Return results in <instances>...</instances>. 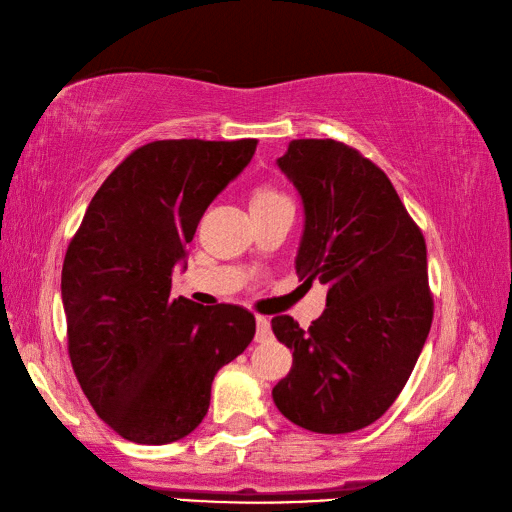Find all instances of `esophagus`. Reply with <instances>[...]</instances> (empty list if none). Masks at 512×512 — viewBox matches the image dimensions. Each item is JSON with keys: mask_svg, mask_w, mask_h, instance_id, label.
Here are the masks:
<instances>
[{"mask_svg": "<svg viewBox=\"0 0 512 512\" xmlns=\"http://www.w3.org/2000/svg\"><path fill=\"white\" fill-rule=\"evenodd\" d=\"M271 337V322L267 318H256V342H267Z\"/></svg>", "mask_w": 512, "mask_h": 512, "instance_id": "34e87169", "label": "esophagus"}]
</instances>
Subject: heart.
I'll list each match as a JSON object with an SVG mask.
<instances>
[{"label": "heart", "instance_id": "obj_1", "mask_svg": "<svg viewBox=\"0 0 512 512\" xmlns=\"http://www.w3.org/2000/svg\"><path fill=\"white\" fill-rule=\"evenodd\" d=\"M284 198L282 194H277L273 190H258L254 196V203L252 205H262V203H271V200H280Z\"/></svg>", "mask_w": 512, "mask_h": 512}]
</instances>
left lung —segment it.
I'll list each match as a JSON object with an SVG mask.
<instances>
[{
    "label": "left lung",
    "instance_id": "8db88e82",
    "mask_svg": "<svg viewBox=\"0 0 512 512\" xmlns=\"http://www.w3.org/2000/svg\"><path fill=\"white\" fill-rule=\"evenodd\" d=\"M275 164L303 205L294 269L329 292L307 331L290 316L271 320L292 350L273 401L303 429L350 433L393 406L425 346L433 318L425 239L389 177L352 147L301 138Z\"/></svg>",
    "mask_w": 512,
    "mask_h": 512
}]
</instances>
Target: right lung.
Segmentation results:
<instances>
[{"label": "right lung", "instance_id": "obj_1", "mask_svg": "<svg viewBox=\"0 0 512 512\" xmlns=\"http://www.w3.org/2000/svg\"><path fill=\"white\" fill-rule=\"evenodd\" d=\"M254 138L149 143L91 198L61 269L68 352L102 421L136 444H170L203 421L211 382L256 333L239 305L170 297L207 207L250 164Z\"/></svg>", "mask_w": 512, "mask_h": 512}]
</instances>
